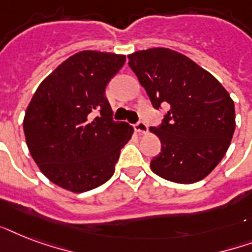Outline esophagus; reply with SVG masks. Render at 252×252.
Listing matches in <instances>:
<instances>
[{"instance_id":"34e87169","label":"esophagus","mask_w":252,"mask_h":252,"mask_svg":"<svg viewBox=\"0 0 252 252\" xmlns=\"http://www.w3.org/2000/svg\"><path fill=\"white\" fill-rule=\"evenodd\" d=\"M134 128H136V130H137L138 133H141V134H145L146 132H148V126H146V123L141 122V120L134 126Z\"/></svg>"}]
</instances>
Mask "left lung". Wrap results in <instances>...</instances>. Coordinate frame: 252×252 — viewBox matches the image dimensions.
<instances>
[{
  "label": "left lung",
  "mask_w": 252,
  "mask_h": 252,
  "mask_svg": "<svg viewBox=\"0 0 252 252\" xmlns=\"http://www.w3.org/2000/svg\"><path fill=\"white\" fill-rule=\"evenodd\" d=\"M128 59L154 108H167L161 126L150 128L161 140L152 171L180 184L204 179L226 154L234 134L229 93L211 73L172 49L138 51Z\"/></svg>",
  "instance_id": "left-lung-1"
}]
</instances>
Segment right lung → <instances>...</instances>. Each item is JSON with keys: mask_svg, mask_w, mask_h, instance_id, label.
Returning <instances> with one entry per match:
<instances>
[{"mask_svg": "<svg viewBox=\"0 0 252 252\" xmlns=\"http://www.w3.org/2000/svg\"><path fill=\"white\" fill-rule=\"evenodd\" d=\"M124 63V55L82 51L35 91L23 119L26 142L40 171L59 187L80 193L114 175L133 128L112 119L104 93Z\"/></svg>", "mask_w": 252, "mask_h": 252, "instance_id": "1", "label": "right lung"}]
</instances>
